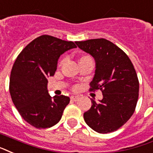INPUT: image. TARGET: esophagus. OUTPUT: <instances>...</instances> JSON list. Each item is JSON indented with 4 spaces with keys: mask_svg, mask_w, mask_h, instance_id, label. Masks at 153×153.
Instances as JSON below:
<instances>
[{
    "mask_svg": "<svg viewBox=\"0 0 153 153\" xmlns=\"http://www.w3.org/2000/svg\"><path fill=\"white\" fill-rule=\"evenodd\" d=\"M71 100L72 101L76 102V101H78V100H79V95H72V96H71Z\"/></svg>",
    "mask_w": 153,
    "mask_h": 153,
    "instance_id": "1",
    "label": "esophagus"
}]
</instances>
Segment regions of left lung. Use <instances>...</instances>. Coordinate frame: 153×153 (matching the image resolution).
I'll return each mask as SVG.
<instances>
[{"mask_svg":"<svg viewBox=\"0 0 153 153\" xmlns=\"http://www.w3.org/2000/svg\"><path fill=\"white\" fill-rule=\"evenodd\" d=\"M79 49L95 59L91 91L100 89L102 99L83 114L87 125L99 133L116 131L131 118L139 96V81L128 55L104 38L76 42Z\"/></svg>","mask_w":153,"mask_h":153,"instance_id":"obj_1","label":"left lung"}]
</instances>
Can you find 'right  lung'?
Listing matches in <instances>:
<instances>
[{"label":"right lung","mask_w":153,"mask_h":153,"mask_svg":"<svg viewBox=\"0 0 153 153\" xmlns=\"http://www.w3.org/2000/svg\"><path fill=\"white\" fill-rule=\"evenodd\" d=\"M76 47L73 42L42 35L28 44L16 59L10 74L9 92L20 115L30 125L48 128L61 120L70 98L51 97L47 78L55 73L59 57Z\"/></svg>","instance_id":"right-lung-1"}]
</instances>
